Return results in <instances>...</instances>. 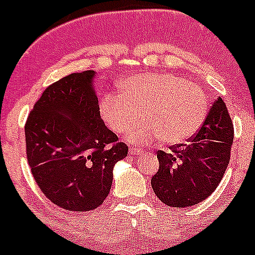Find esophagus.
I'll return each instance as SVG.
<instances>
[{
	"mask_svg": "<svg viewBox=\"0 0 255 255\" xmlns=\"http://www.w3.org/2000/svg\"><path fill=\"white\" fill-rule=\"evenodd\" d=\"M129 153L133 155H138V154H140V153H143V149L142 148H130Z\"/></svg>",
	"mask_w": 255,
	"mask_h": 255,
	"instance_id": "obj_1",
	"label": "esophagus"
}]
</instances>
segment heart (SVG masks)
Returning <instances> with one entry per match:
<instances>
[{"mask_svg":"<svg viewBox=\"0 0 255 255\" xmlns=\"http://www.w3.org/2000/svg\"><path fill=\"white\" fill-rule=\"evenodd\" d=\"M208 101L201 86L170 73H144L129 77L117 96L101 102V117L116 134H123L140 115L144 121L128 132L132 143L159 138L175 145L193 137L206 120Z\"/></svg>","mask_w":255,"mask_h":255,"instance_id":"obj_1","label":"heart"}]
</instances>
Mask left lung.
Segmentation results:
<instances>
[{"label":"left lung","instance_id":"left-lung-1","mask_svg":"<svg viewBox=\"0 0 255 255\" xmlns=\"http://www.w3.org/2000/svg\"><path fill=\"white\" fill-rule=\"evenodd\" d=\"M233 138V122L219 97L188 143L172 145L169 152H157L159 169L150 184L158 198L177 208L196 206L208 198L228 167Z\"/></svg>","mask_w":255,"mask_h":255}]
</instances>
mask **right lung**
I'll return each instance as SVG.
<instances>
[{
    "mask_svg": "<svg viewBox=\"0 0 255 255\" xmlns=\"http://www.w3.org/2000/svg\"><path fill=\"white\" fill-rule=\"evenodd\" d=\"M95 76L85 71L52 83L24 126L32 175L42 193L66 211L100 207L110 194L113 167L128 153L101 118Z\"/></svg>",
    "mask_w": 255,
    "mask_h": 255,
    "instance_id": "obj_1",
    "label": "right lung"
}]
</instances>
